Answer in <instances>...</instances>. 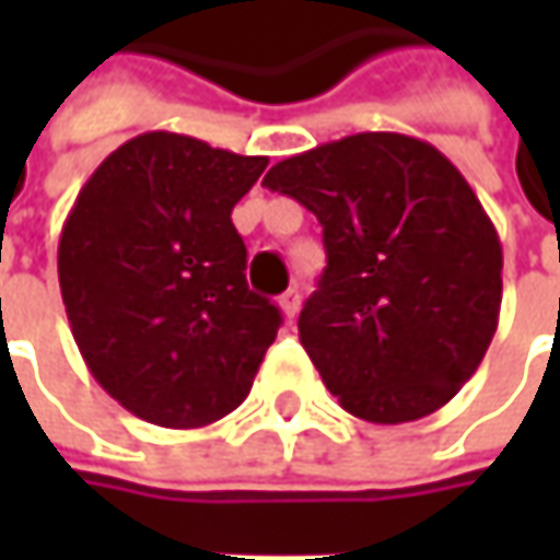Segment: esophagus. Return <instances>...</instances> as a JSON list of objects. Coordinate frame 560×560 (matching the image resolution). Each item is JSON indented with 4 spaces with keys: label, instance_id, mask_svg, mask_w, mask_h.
<instances>
[{
    "label": "esophagus",
    "instance_id": "1",
    "mask_svg": "<svg viewBox=\"0 0 560 560\" xmlns=\"http://www.w3.org/2000/svg\"><path fill=\"white\" fill-rule=\"evenodd\" d=\"M299 305H302V295H299V290H287L283 295H280V312H283L287 320H292V317L299 314Z\"/></svg>",
    "mask_w": 560,
    "mask_h": 560
}]
</instances>
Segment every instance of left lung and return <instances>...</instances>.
<instances>
[{
	"mask_svg": "<svg viewBox=\"0 0 560 560\" xmlns=\"http://www.w3.org/2000/svg\"><path fill=\"white\" fill-rule=\"evenodd\" d=\"M265 186L324 226L327 268L299 339L339 405L408 423L458 396L502 308V243L462 171L430 142L376 130L283 159Z\"/></svg>",
	"mask_w": 560,
	"mask_h": 560,
	"instance_id": "8db88e82",
	"label": "left lung"
}]
</instances>
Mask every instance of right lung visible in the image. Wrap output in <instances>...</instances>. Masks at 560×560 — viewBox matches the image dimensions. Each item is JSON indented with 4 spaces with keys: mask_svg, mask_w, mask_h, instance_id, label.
<instances>
[{
    "mask_svg": "<svg viewBox=\"0 0 560 560\" xmlns=\"http://www.w3.org/2000/svg\"><path fill=\"white\" fill-rule=\"evenodd\" d=\"M265 155L149 130L77 192L58 240V283L90 374L130 415L208 427L243 405L280 327L248 290L233 205Z\"/></svg>",
    "mask_w": 560,
    "mask_h": 560,
    "instance_id": "obj_1",
    "label": "right lung"
}]
</instances>
